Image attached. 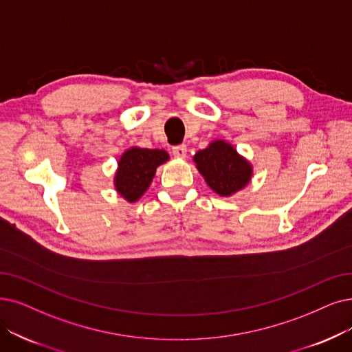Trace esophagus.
I'll return each instance as SVG.
<instances>
[{
  "mask_svg": "<svg viewBox=\"0 0 352 352\" xmlns=\"http://www.w3.org/2000/svg\"><path fill=\"white\" fill-rule=\"evenodd\" d=\"M186 154H188V148H186V146H176V147H173V156L176 157V159H185L186 157Z\"/></svg>",
  "mask_w": 352,
  "mask_h": 352,
  "instance_id": "obj_1",
  "label": "esophagus"
}]
</instances>
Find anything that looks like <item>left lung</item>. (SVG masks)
<instances>
[{
  "instance_id": "obj_1",
  "label": "left lung",
  "mask_w": 352,
  "mask_h": 352,
  "mask_svg": "<svg viewBox=\"0 0 352 352\" xmlns=\"http://www.w3.org/2000/svg\"><path fill=\"white\" fill-rule=\"evenodd\" d=\"M206 185L219 196H232L251 180L252 166L225 140H214L193 156Z\"/></svg>"
}]
</instances>
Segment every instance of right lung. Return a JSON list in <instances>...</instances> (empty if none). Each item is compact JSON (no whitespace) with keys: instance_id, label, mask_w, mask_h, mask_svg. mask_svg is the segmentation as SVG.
<instances>
[{"instance_id":"1","label":"right lung","mask_w":352,"mask_h":352,"mask_svg":"<svg viewBox=\"0 0 352 352\" xmlns=\"http://www.w3.org/2000/svg\"><path fill=\"white\" fill-rule=\"evenodd\" d=\"M168 160V153L160 148L131 147L121 154L114 176V186L120 196L133 204L148 189L156 168Z\"/></svg>"}]
</instances>
